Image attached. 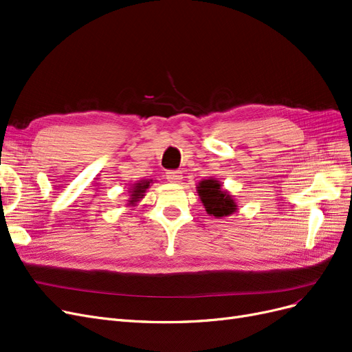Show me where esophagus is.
Segmentation results:
<instances>
[{
  "mask_svg": "<svg viewBox=\"0 0 352 352\" xmlns=\"http://www.w3.org/2000/svg\"><path fill=\"white\" fill-rule=\"evenodd\" d=\"M166 179L168 182H173V184H176V182L182 180V173L179 170H168V172H166Z\"/></svg>",
  "mask_w": 352,
  "mask_h": 352,
  "instance_id": "esophagus-1",
  "label": "esophagus"
}]
</instances>
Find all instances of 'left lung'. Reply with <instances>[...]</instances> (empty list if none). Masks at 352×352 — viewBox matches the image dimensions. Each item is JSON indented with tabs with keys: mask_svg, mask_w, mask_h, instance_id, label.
<instances>
[{
	"mask_svg": "<svg viewBox=\"0 0 352 352\" xmlns=\"http://www.w3.org/2000/svg\"><path fill=\"white\" fill-rule=\"evenodd\" d=\"M198 195L201 197V201L207 212L217 218L230 215L237 210L234 199L226 190L221 189L218 180H202L198 186Z\"/></svg>",
	"mask_w": 352,
	"mask_h": 352,
	"instance_id": "1",
	"label": "left lung"
}]
</instances>
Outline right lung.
Masks as SVG:
<instances>
[{
	"label": "right lung",
	"mask_w": 352,
	"mask_h": 352,
	"mask_svg": "<svg viewBox=\"0 0 352 352\" xmlns=\"http://www.w3.org/2000/svg\"><path fill=\"white\" fill-rule=\"evenodd\" d=\"M150 184H151V180H144V182H141V184H135V186L132 188V198H131V204H134V202H137L140 198H142L144 197V192H145V189H147L148 186H150Z\"/></svg>",
	"instance_id": "right-lung-1"
}]
</instances>
